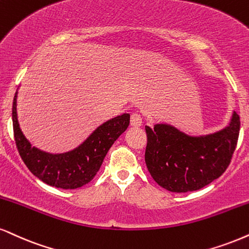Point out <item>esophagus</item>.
Segmentation results:
<instances>
[{"mask_svg": "<svg viewBox=\"0 0 249 249\" xmlns=\"http://www.w3.org/2000/svg\"><path fill=\"white\" fill-rule=\"evenodd\" d=\"M142 124V116H141L140 113L135 112L130 115V125L131 127H140Z\"/></svg>", "mask_w": 249, "mask_h": 249, "instance_id": "34e87169", "label": "esophagus"}]
</instances>
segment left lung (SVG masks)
<instances>
[{
    "mask_svg": "<svg viewBox=\"0 0 249 249\" xmlns=\"http://www.w3.org/2000/svg\"><path fill=\"white\" fill-rule=\"evenodd\" d=\"M239 130L235 112L225 129L207 136H188L170 124H156L153 129L146 125V167L153 180L170 192L201 189L226 171Z\"/></svg>",
    "mask_w": 249,
    "mask_h": 249,
    "instance_id": "left-lung-1",
    "label": "left lung"
}]
</instances>
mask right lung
<instances>
[{
	"label": "right lung",
	"instance_id": "1",
	"mask_svg": "<svg viewBox=\"0 0 249 249\" xmlns=\"http://www.w3.org/2000/svg\"><path fill=\"white\" fill-rule=\"evenodd\" d=\"M16 103L17 92L12 103V125L19 156L33 176L56 188L76 189L90 182L110 146L129 125L130 115L124 113L98 127L72 151L52 155L40 151L25 139L18 124Z\"/></svg>",
	"mask_w": 249,
	"mask_h": 249
}]
</instances>
